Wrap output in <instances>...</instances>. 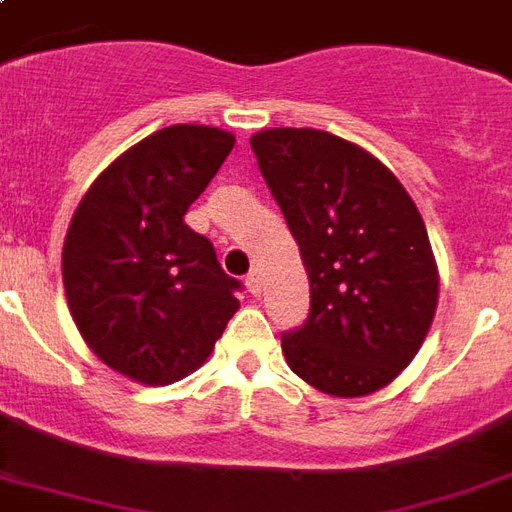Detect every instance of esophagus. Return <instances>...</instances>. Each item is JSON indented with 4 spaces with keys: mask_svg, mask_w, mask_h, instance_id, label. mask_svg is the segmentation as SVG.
<instances>
[{
    "mask_svg": "<svg viewBox=\"0 0 512 512\" xmlns=\"http://www.w3.org/2000/svg\"><path fill=\"white\" fill-rule=\"evenodd\" d=\"M260 287H263V282H260V271L252 268V271L247 273V290L252 292V295H260Z\"/></svg>",
    "mask_w": 512,
    "mask_h": 512,
    "instance_id": "1",
    "label": "esophagus"
}]
</instances>
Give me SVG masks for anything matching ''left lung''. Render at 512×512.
Returning a JSON list of instances; mask_svg holds the SVG:
<instances>
[{"label":"left lung","instance_id":"obj_1","mask_svg":"<svg viewBox=\"0 0 512 512\" xmlns=\"http://www.w3.org/2000/svg\"><path fill=\"white\" fill-rule=\"evenodd\" d=\"M257 166L306 265L311 308L282 335L306 384L365 397L416 357L438 308V265L400 179L368 150L317 128H268Z\"/></svg>","mask_w":512,"mask_h":512}]
</instances>
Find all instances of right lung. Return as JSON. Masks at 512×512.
Instances as JSON below:
<instances>
[{
    "label": "right lung",
    "mask_w": 512,
    "mask_h": 512,
    "mask_svg": "<svg viewBox=\"0 0 512 512\" xmlns=\"http://www.w3.org/2000/svg\"><path fill=\"white\" fill-rule=\"evenodd\" d=\"M233 144L222 128H161L101 171L69 222L61 273L74 325L131 381L190 376L239 311L241 282L185 225Z\"/></svg>",
    "instance_id": "obj_1"
}]
</instances>
